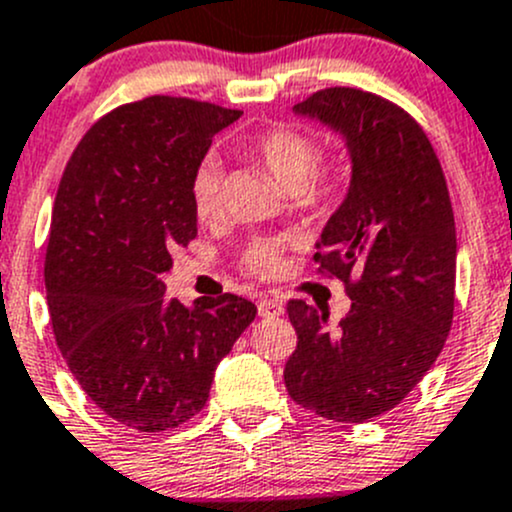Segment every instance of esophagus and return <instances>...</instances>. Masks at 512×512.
I'll list each match as a JSON object with an SVG mask.
<instances>
[{
    "label": "esophagus",
    "mask_w": 512,
    "mask_h": 512,
    "mask_svg": "<svg viewBox=\"0 0 512 512\" xmlns=\"http://www.w3.org/2000/svg\"><path fill=\"white\" fill-rule=\"evenodd\" d=\"M257 314L262 316V319H277V316L284 314V306L279 299H272V297H262L257 301Z\"/></svg>",
    "instance_id": "obj_1"
}]
</instances>
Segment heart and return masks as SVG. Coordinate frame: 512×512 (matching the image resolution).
Segmentation results:
<instances>
[{
    "label": "heart",
    "instance_id": "heart-1",
    "mask_svg": "<svg viewBox=\"0 0 512 512\" xmlns=\"http://www.w3.org/2000/svg\"><path fill=\"white\" fill-rule=\"evenodd\" d=\"M252 154L287 191H297L309 208L331 206L348 181L346 157L319 159V144L294 127H270L252 142ZM191 203L198 218H211L220 206V166L203 159L191 176ZM284 242L257 238L247 242L240 265L255 277H274L282 265Z\"/></svg>",
    "mask_w": 512,
    "mask_h": 512
}]
</instances>
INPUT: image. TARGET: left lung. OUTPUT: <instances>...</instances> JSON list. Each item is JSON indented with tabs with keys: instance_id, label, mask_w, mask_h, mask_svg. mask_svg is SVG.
<instances>
[{
	"instance_id": "8db88e82",
	"label": "left lung",
	"mask_w": 512,
	"mask_h": 512,
	"mask_svg": "<svg viewBox=\"0 0 512 512\" xmlns=\"http://www.w3.org/2000/svg\"><path fill=\"white\" fill-rule=\"evenodd\" d=\"M294 112L341 134L351 154V186L314 255L321 274L346 284L351 311L328 326V311L289 301L299 341L284 385L304 410L360 424L400 405L444 348L454 319V211L432 142L395 102L326 88Z\"/></svg>"
}]
</instances>
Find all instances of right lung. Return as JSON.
Returning <instances> with one entry per match:
<instances>
[{"label":"right lung","instance_id":"obj_1","mask_svg":"<svg viewBox=\"0 0 512 512\" xmlns=\"http://www.w3.org/2000/svg\"><path fill=\"white\" fill-rule=\"evenodd\" d=\"M240 110L154 95L85 132L58 184L46 247L53 336L85 395L134 432L206 407L215 368L257 306L164 299L171 250L196 238L191 176Z\"/></svg>","mask_w":512,"mask_h":512}]
</instances>
